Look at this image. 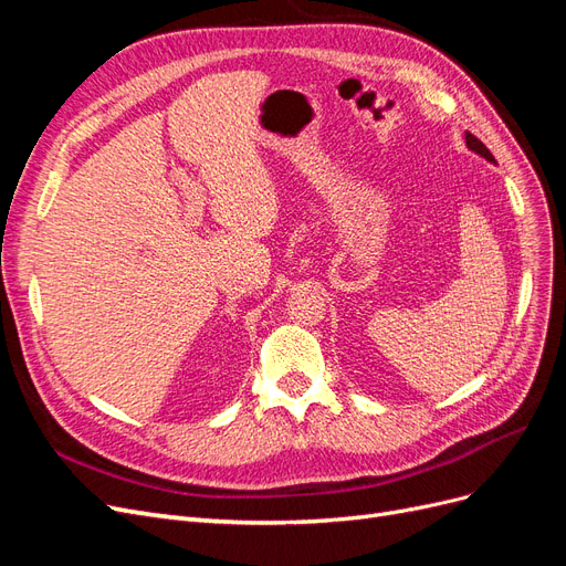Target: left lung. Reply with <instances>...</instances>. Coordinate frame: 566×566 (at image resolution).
<instances>
[{
    "mask_svg": "<svg viewBox=\"0 0 566 566\" xmlns=\"http://www.w3.org/2000/svg\"><path fill=\"white\" fill-rule=\"evenodd\" d=\"M465 143H468V148H470L472 153H478V155H482V157H484V159H489V161H496V159H494V155H491V153H489V148H486V145H484V143H482L480 138H475V136H472L470 132L465 134Z\"/></svg>",
    "mask_w": 566,
    "mask_h": 566,
    "instance_id": "8db88e82",
    "label": "left lung"
}]
</instances>
